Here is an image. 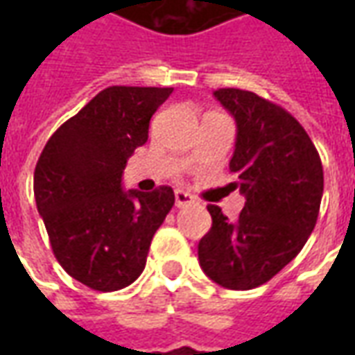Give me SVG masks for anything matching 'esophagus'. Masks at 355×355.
Returning <instances> with one entry per match:
<instances>
[{"label":"esophagus","mask_w":355,"mask_h":355,"mask_svg":"<svg viewBox=\"0 0 355 355\" xmlns=\"http://www.w3.org/2000/svg\"><path fill=\"white\" fill-rule=\"evenodd\" d=\"M192 203H196V201H193V198L188 192H184V190H177L175 192V205L177 207H186V205H192Z\"/></svg>","instance_id":"esophagus-1"}]
</instances>
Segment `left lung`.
<instances>
[{
    "label": "left lung",
    "instance_id": "1",
    "mask_svg": "<svg viewBox=\"0 0 355 355\" xmlns=\"http://www.w3.org/2000/svg\"><path fill=\"white\" fill-rule=\"evenodd\" d=\"M215 98L236 119L230 188L245 196L238 220L209 205L211 230L200 239L203 272L226 289L270 282L310 238L323 196L318 150L289 112L251 91L218 89Z\"/></svg>",
    "mask_w": 355,
    "mask_h": 355
}]
</instances>
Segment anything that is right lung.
<instances>
[{
	"label": "right lung",
	"mask_w": 355,
	"mask_h": 355,
	"mask_svg": "<svg viewBox=\"0 0 355 355\" xmlns=\"http://www.w3.org/2000/svg\"><path fill=\"white\" fill-rule=\"evenodd\" d=\"M173 87L101 91L53 132L37 159L34 196L53 253L94 291L123 289L146 266L155 230L175 205L171 186L123 190L127 159L148 140Z\"/></svg>",
	"instance_id": "obj_1"
}]
</instances>
